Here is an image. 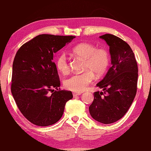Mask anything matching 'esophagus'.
<instances>
[{"label": "esophagus", "mask_w": 151, "mask_h": 151, "mask_svg": "<svg viewBox=\"0 0 151 151\" xmlns=\"http://www.w3.org/2000/svg\"><path fill=\"white\" fill-rule=\"evenodd\" d=\"M81 94V93L80 92H73V95L74 97H76V96H80Z\"/></svg>", "instance_id": "1"}]
</instances>
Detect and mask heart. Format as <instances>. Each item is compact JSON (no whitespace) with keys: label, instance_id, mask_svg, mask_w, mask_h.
Listing matches in <instances>:
<instances>
[{"label":"heart","instance_id":"heart-1","mask_svg":"<svg viewBox=\"0 0 151 151\" xmlns=\"http://www.w3.org/2000/svg\"><path fill=\"white\" fill-rule=\"evenodd\" d=\"M73 54L84 60L82 73H75L65 79L64 85L67 89L76 92H81L86 88L94 78V74L101 76L104 74L109 65L110 57L107 50L103 48H97L93 44L82 42L74 46L71 50ZM55 66L62 73L69 70V62L65 52H61L55 58Z\"/></svg>","mask_w":151,"mask_h":151}]
</instances>
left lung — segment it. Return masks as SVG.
Returning <instances> with one entry per match:
<instances>
[{
    "instance_id": "8db88e82",
    "label": "left lung",
    "mask_w": 151,
    "mask_h": 151,
    "mask_svg": "<svg viewBox=\"0 0 151 151\" xmlns=\"http://www.w3.org/2000/svg\"><path fill=\"white\" fill-rule=\"evenodd\" d=\"M102 38L109 46L111 67L97 86L103 91L94 92L89 107L91 117L103 124L116 122L127 113L136 95L138 67L129 44L113 35Z\"/></svg>"
}]
</instances>
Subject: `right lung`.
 Masks as SVG:
<instances>
[{"mask_svg":"<svg viewBox=\"0 0 151 151\" xmlns=\"http://www.w3.org/2000/svg\"><path fill=\"white\" fill-rule=\"evenodd\" d=\"M75 37L39 35L16 53L11 91L21 113L33 124L48 126L57 122L66 103L73 98L70 91L58 89L60 81L52 60L54 53Z\"/></svg>","mask_w":151,"mask_h":151,"instance_id":"obj_1","label":"right lung"}]
</instances>
